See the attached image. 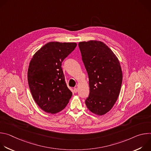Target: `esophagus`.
<instances>
[{
    "label": "esophagus",
    "mask_w": 151,
    "mask_h": 151,
    "mask_svg": "<svg viewBox=\"0 0 151 151\" xmlns=\"http://www.w3.org/2000/svg\"><path fill=\"white\" fill-rule=\"evenodd\" d=\"M73 91H74V93H76L78 92V89H77L76 88H74V90H73Z\"/></svg>",
    "instance_id": "34e87169"
}]
</instances>
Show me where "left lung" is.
<instances>
[{"mask_svg": "<svg viewBox=\"0 0 151 151\" xmlns=\"http://www.w3.org/2000/svg\"><path fill=\"white\" fill-rule=\"evenodd\" d=\"M78 46L89 78L90 94L85 104L91 112L103 115L112 109L119 96L122 81L120 63L102 42H81Z\"/></svg>", "mask_w": 151, "mask_h": 151, "instance_id": "left-lung-1", "label": "left lung"}]
</instances>
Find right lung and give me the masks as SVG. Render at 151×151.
<instances>
[{
  "label": "right lung",
  "mask_w": 151,
  "mask_h": 151,
  "mask_svg": "<svg viewBox=\"0 0 151 151\" xmlns=\"http://www.w3.org/2000/svg\"><path fill=\"white\" fill-rule=\"evenodd\" d=\"M76 45V43H47L30 62L29 88L35 102L46 112L56 114L62 111L72 96L65 82L61 63Z\"/></svg>",
  "instance_id": "right-lung-1"
}]
</instances>
